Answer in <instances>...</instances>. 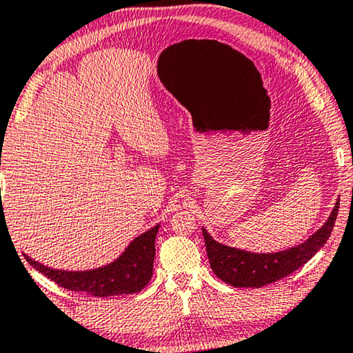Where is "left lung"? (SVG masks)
Instances as JSON below:
<instances>
[{
	"label": "left lung",
	"mask_w": 353,
	"mask_h": 353,
	"mask_svg": "<svg viewBox=\"0 0 353 353\" xmlns=\"http://www.w3.org/2000/svg\"><path fill=\"white\" fill-rule=\"evenodd\" d=\"M337 211H339V200L336 201V206L332 208L323 227L319 228L309 240L290 250L265 252V254L222 245L203 228L211 269L222 281L235 288H261L281 280L310 261L325 245L334 227Z\"/></svg>",
	"instance_id": "1"
}]
</instances>
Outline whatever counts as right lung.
Here are the masks:
<instances>
[{"label":"right lung","instance_id":"1","mask_svg":"<svg viewBox=\"0 0 353 353\" xmlns=\"http://www.w3.org/2000/svg\"><path fill=\"white\" fill-rule=\"evenodd\" d=\"M1 165V163H0ZM160 225H155L129 243L125 252L110 264L92 270L70 272L46 267L32 257L26 259L33 269L68 291L88 292L96 297H110L139 292L150 281L155 261V238Z\"/></svg>","mask_w":353,"mask_h":353}]
</instances>
